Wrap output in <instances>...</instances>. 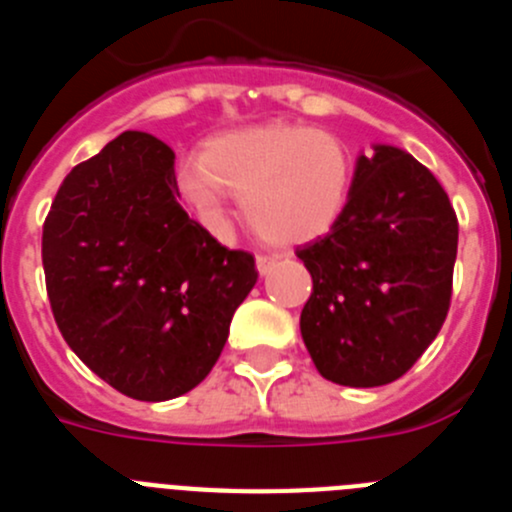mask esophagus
<instances>
[{
    "mask_svg": "<svg viewBox=\"0 0 512 512\" xmlns=\"http://www.w3.org/2000/svg\"><path fill=\"white\" fill-rule=\"evenodd\" d=\"M277 261L279 256H264V253H259V256H256V269H259V274H269Z\"/></svg>",
    "mask_w": 512,
    "mask_h": 512,
    "instance_id": "1",
    "label": "esophagus"
}]
</instances>
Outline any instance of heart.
I'll list each match as a JSON object with an SVG mask.
<instances>
[{"label":"heart","mask_w":512,"mask_h":512,"mask_svg":"<svg viewBox=\"0 0 512 512\" xmlns=\"http://www.w3.org/2000/svg\"><path fill=\"white\" fill-rule=\"evenodd\" d=\"M179 182L210 228L228 223V192L259 238L297 246L328 233L346 210L354 158L336 135L295 122L230 130L192 153Z\"/></svg>","instance_id":"heart-1"}]
</instances>
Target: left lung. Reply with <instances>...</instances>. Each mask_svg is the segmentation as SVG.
Instances as JSON below:
<instances>
[{"mask_svg":"<svg viewBox=\"0 0 512 512\" xmlns=\"http://www.w3.org/2000/svg\"><path fill=\"white\" fill-rule=\"evenodd\" d=\"M459 223L436 176L395 146L359 156L346 210L297 248L312 277L300 315L318 372L382 387L423 356L451 305Z\"/></svg>","mask_w":512,"mask_h":512,"instance_id":"obj_1","label":"left lung"}]
</instances>
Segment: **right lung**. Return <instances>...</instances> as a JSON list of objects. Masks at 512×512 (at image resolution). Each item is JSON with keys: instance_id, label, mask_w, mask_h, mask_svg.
Wrapping results in <instances>:
<instances>
[{"instance_id": "add662e5", "label": "right lung", "mask_w": 512, "mask_h": 512, "mask_svg": "<svg viewBox=\"0 0 512 512\" xmlns=\"http://www.w3.org/2000/svg\"><path fill=\"white\" fill-rule=\"evenodd\" d=\"M45 289L76 356L133 400L194 390L259 271L179 205L174 151L128 130L81 161L43 225Z\"/></svg>"}]
</instances>
